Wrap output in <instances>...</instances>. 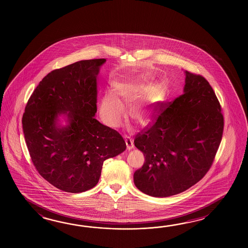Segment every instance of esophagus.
<instances>
[{
  "instance_id": "34e87169",
  "label": "esophagus",
  "mask_w": 248,
  "mask_h": 248,
  "mask_svg": "<svg viewBox=\"0 0 248 248\" xmlns=\"http://www.w3.org/2000/svg\"><path fill=\"white\" fill-rule=\"evenodd\" d=\"M125 142H126V150L130 151V150H132V149L134 148V142H133L132 139L126 137V139H125Z\"/></svg>"
}]
</instances>
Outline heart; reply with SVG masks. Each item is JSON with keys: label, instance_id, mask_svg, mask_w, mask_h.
I'll list each match as a JSON object with an SVG mask.
<instances>
[{"label": "heart", "instance_id": "heart-1", "mask_svg": "<svg viewBox=\"0 0 248 248\" xmlns=\"http://www.w3.org/2000/svg\"><path fill=\"white\" fill-rule=\"evenodd\" d=\"M148 83V77L115 80L111 83L114 92L123 102H134L130 109V116L139 123L146 121L149 107L159 93L157 85L147 87ZM99 112L103 121L108 126L117 127L122 124L124 106L113 92L108 91L101 99Z\"/></svg>", "mask_w": 248, "mask_h": 248}]
</instances>
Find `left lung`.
<instances>
[{
  "instance_id": "obj_1",
  "label": "left lung",
  "mask_w": 248,
  "mask_h": 248,
  "mask_svg": "<svg viewBox=\"0 0 248 248\" xmlns=\"http://www.w3.org/2000/svg\"><path fill=\"white\" fill-rule=\"evenodd\" d=\"M184 94L161 103L135 137L145 162L134 174L138 190L169 197L188 190L208 172L221 143L224 120L209 82L186 71Z\"/></svg>"
}]
</instances>
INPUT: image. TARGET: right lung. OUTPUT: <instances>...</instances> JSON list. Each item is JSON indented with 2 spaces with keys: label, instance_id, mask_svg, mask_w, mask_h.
Segmentation results:
<instances>
[{
  "label": "right lung",
  "instance_id": "obj_1",
  "mask_svg": "<svg viewBox=\"0 0 248 248\" xmlns=\"http://www.w3.org/2000/svg\"><path fill=\"white\" fill-rule=\"evenodd\" d=\"M105 58L53 70L33 90L22 118L28 152L38 173L59 190L95 187L104 161L126 150L121 134L95 120L97 74ZM65 115L66 126L58 125Z\"/></svg>",
  "mask_w": 248,
  "mask_h": 248
}]
</instances>
